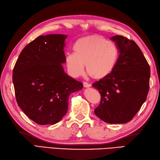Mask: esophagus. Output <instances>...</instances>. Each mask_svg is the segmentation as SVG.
I'll use <instances>...</instances> for the list:
<instances>
[{
  "instance_id": "esophagus-1",
  "label": "esophagus",
  "mask_w": 160,
  "mask_h": 160,
  "mask_svg": "<svg viewBox=\"0 0 160 160\" xmlns=\"http://www.w3.org/2000/svg\"><path fill=\"white\" fill-rule=\"evenodd\" d=\"M83 86H84L85 88H89V87L91 86V84H90V83H87V82H83Z\"/></svg>"
}]
</instances>
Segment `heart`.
<instances>
[{
  "mask_svg": "<svg viewBox=\"0 0 160 160\" xmlns=\"http://www.w3.org/2000/svg\"><path fill=\"white\" fill-rule=\"evenodd\" d=\"M73 50L74 53L67 54L65 62L68 73L75 78L84 73L86 64L87 72L94 79H104L112 73L119 59L116 45L99 35L79 38Z\"/></svg>",
  "mask_w": 160,
  "mask_h": 160,
  "instance_id": "b5f03b06",
  "label": "heart"
}]
</instances>
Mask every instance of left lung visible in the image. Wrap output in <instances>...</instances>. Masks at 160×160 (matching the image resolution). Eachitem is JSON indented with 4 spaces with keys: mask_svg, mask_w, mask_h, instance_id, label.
I'll use <instances>...</instances> for the list:
<instances>
[{
    "mask_svg": "<svg viewBox=\"0 0 160 160\" xmlns=\"http://www.w3.org/2000/svg\"><path fill=\"white\" fill-rule=\"evenodd\" d=\"M119 50L116 67L108 77L92 84L101 94L95 115L109 123L130 122L145 102L149 90L150 66L134 41L122 36L110 38Z\"/></svg>",
    "mask_w": 160,
    "mask_h": 160,
    "instance_id": "8db88e82",
    "label": "left lung"
}]
</instances>
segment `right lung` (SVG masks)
Segmentation results:
<instances>
[{"instance_id":"right-lung-1","label":"right lung","mask_w":160,"mask_h":160,"mask_svg":"<svg viewBox=\"0 0 160 160\" xmlns=\"http://www.w3.org/2000/svg\"><path fill=\"white\" fill-rule=\"evenodd\" d=\"M66 35L39 36L22 50L13 70L16 102L38 124H55L66 115L71 93L83 84L65 72Z\"/></svg>"}]
</instances>
